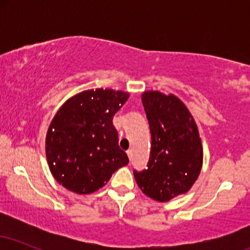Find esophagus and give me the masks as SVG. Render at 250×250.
Returning a JSON list of instances; mask_svg holds the SVG:
<instances>
[{
    "label": "esophagus",
    "instance_id": "esophagus-1",
    "mask_svg": "<svg viewBox=\"0 0 250 250\" xmlns=\"http://www.w3.org/2000/svg\"><path fill=\"white\" fill-rule=\"evenodd\" d=\"M127 155H128L129 160L133 159V150H131V149H130V150H128V151H127Z\"/></svg>",
    "mask_w": 250,
    "mask_h": 250
}]
</instances>
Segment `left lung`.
Wrapping results in <instances>:
<instances>
[{
  "mask_svg": "<svg viewBox=\"0 0 250 250\" xmlns=\"http://www.w3.org/2000/svg\"><path fill=\"white\" fill-rule=\"evenodd\" d=\"M142 103L151 134L147 168L134 170L137 185L147 196L167 202L187 193L202 167V145L196 123L174 95L146 91Z\"/></svg>",
  "mask_w": 250,
  "mask_h": 250,
  "instance_id": "1",
  "label": "left lung"
}]
</instances>
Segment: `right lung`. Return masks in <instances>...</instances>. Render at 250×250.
Returning <instances> with one entry per match:
<instances>
[{
	"label": "right lung",
	"mask_w": 250,
	"mask_h": 250,
	"mask_svg": "<svg viewBox=\"0 0 250 250\" xmlns=\"http://www.w3.org/2000/svg\"><path fill=\"white\" fill-rule=\"evenodd\" d=\"M128 97L111 89L87 90L57 111L48 129L45 154L60 185L76 194L94 193L128 165L113 125L114 115Z\"/></svg>",
	"instance_id": "obj_1"
}]
</instances>
